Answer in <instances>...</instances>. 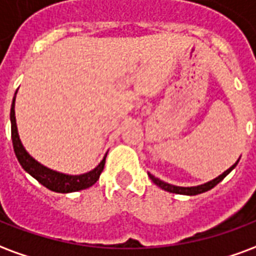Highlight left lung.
<instances>
[{
    "label": "left lung",
    "mask_w": 256,
    "mask_h": 256,
    "mask_svg": "<svg viewBox=\"0 0 256 256\" xmlns=\"http://www.w3.org/2000/svg\"><path fill=\"white\" fill-rule=\"evenodd\" d=\"M238 162H239V160L234 162V166H230V168H228V170H226V171H225L222 175H220L218 178H216V179H213V180L208 182V183H205V184H200V186H196V187L174 186V184H170V183H166V182L160 180L158 178H154L152 174H148V175H149V178L152 179V182L154 183V184H156V186H158L160 188H162V190L168 191V192H174V194H182V196H198V194H202V192L212 190L213 187L217 186L220 182L222 180L225 176L228 175L229 172L232 171L234 166H238Z\"/></svg>",
    "instance_id": "left-lung-1"
}]
</instances>
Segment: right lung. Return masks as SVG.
Here are the masks:
<instances>
[{
	"mask_svg": "<svg viewBox=\"0 0 256 256\" xmlns=\"http://www.w3.org/2000/svg\"><path fill=\"white\" fill-rule=\"evenodd\" d=\"M10 123H12V142L13 149L16 153V157L20 166L27 171L32 178H35L40 184L47 187L48 190L56 191V192H74V191L85 190L88 187L94 186L100 178V174L103 171L104 164H106V157L102 160L99 166L92 171L82 174V175H66L60 172L52 171L47 166H42L34 157L28 154V152L22 146L18 133H17L16 116H14V98H13L12 108H10Z\"/></svg>",
	"mask_w": 256,
	"mask_h": 256,
	"instance_id": "obj_1",
	"label": "right lung"
}]
</instances>
